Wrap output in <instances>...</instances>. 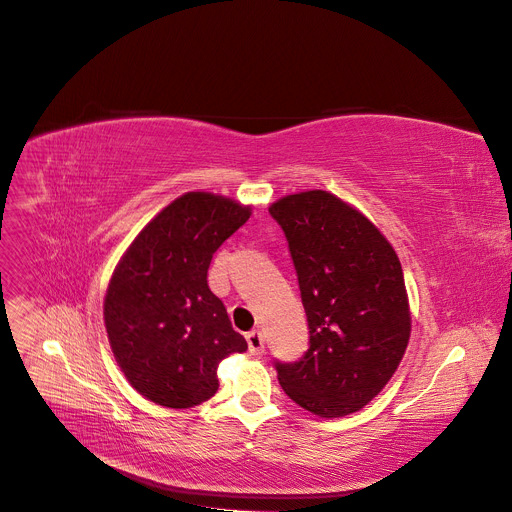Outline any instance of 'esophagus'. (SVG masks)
Wrapping results in <instances>:
<instances>
[{"instance_id":"esophagus-1","label":"esophagus","mask_w":512,"mask_h":512,"mask_svg":"<svg viewBox=\"0 0 512 512\" xmlns=\"http://www.w3.org/2000/svg\"><path fill=\"white\" fill-rule=\"evenodd\" d=\"M247 342H249V353L255 355V357H261L263 351H265V344H263V336L261 332L253 330L247 334Z\"/></svg>"}]
</instances>
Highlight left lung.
<instances>
[{
    "label": "left lung",
    "mask_w": 512,
    "mask_h": 512,
    "mask_svg": "<svg viewBox=\"0 0 512 512\" xmlns=\"http://www.w3.org/2000/svg\"><path fill=\"white\" fill-rule=\"evenodd\" d=\"M284 230L309 321V348L276 361L282 390L319 417L363 409L394 375L411 336L402 267L361 211L326 191L270 207Z\"/></svg>",
    "instance_id": "left-lung-1"
}]
</instances>
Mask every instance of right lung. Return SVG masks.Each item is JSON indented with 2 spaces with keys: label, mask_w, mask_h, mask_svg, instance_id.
I'll return each instance as SVG.
<instances>
[{
  "label": "right lung",
  "mask_w": 512,
  "mask_h": 512,
  "mask_svg": "<svg viewBox=\"0 0 512 512\" xmlns=\"http://www.w3.org/2000/svg\"><path fill=\"white\" fill-rule=\"evenodd\" d=\"M251 207L186 193L132 240L107 286L103 319L132 388L155 405L188 409L218 392V365L245 353L224 303L207 286L213 253Z\"/></svg>",
  "instance_id": "right-lung-1"
}]
</instances>
